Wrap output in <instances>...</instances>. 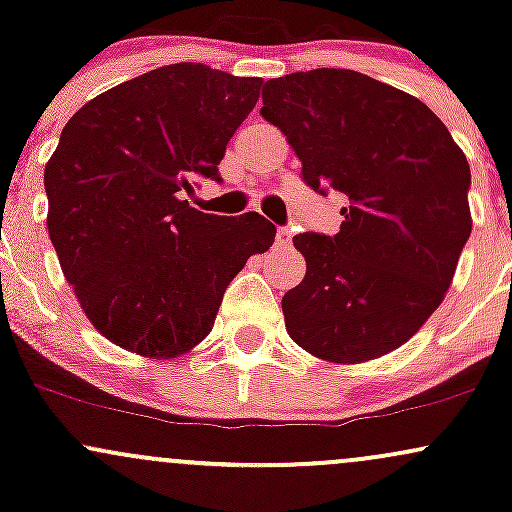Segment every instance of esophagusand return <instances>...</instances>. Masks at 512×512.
Instances as JSON below:
<instances>
[{
  "instance_id": "esophagus-1",
  "label": "esophagus",
  "mask_w": 512,
  "mask_h": 512,
  "mask_svg": "<svg viewBox=\"0 0 512 512\" xmlns=\"http://www.w3.org/2000/svg\"><path fill=\"white\" fill-rule=\"evenodd\" d=\"M291 238H293L291 228H279V231H276V245H279V248L291 245Z\"/></svg>"
}]
</instances>
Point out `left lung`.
<instances>
[{"label": "left lung", "mask_w": 512, "mask_h": 512, "mask_svg": "<svg viewBox=\"0 0 512 512\" xmlns=\"http://www.w3.org/2000/svg\"><path fill=\"white\" fill-rule=\"evenodd\" d=\"M260 115L284 132L315 192H342L337 236L293 238L305 279L286 332L330 363L409 342L450 289L472 233L467 156L428 105L354 69L269 79Z\"/></svg>", "instance_id": "8db88e82"}]
</instances>
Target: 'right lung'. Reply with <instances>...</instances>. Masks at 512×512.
<instances>
[{
    "mask_svg": "<svg viewBox=\"0 0 512 512\" xmlns=\"http://www.w3.org/2000/svg\"><path fill=\"white\" fill-rule=\"evenodd\" d=\"M262 79L199 62L151 69L79 108L45 166L48 233L64 279L105 339L146 358L187 354L223 291L276 228L257 211L204 214L187 195L219 180Z\"/></svg>",
    "mask_w": 512,
    "mask_h": 512,
    "instance_id": "add662e5",
    "label": "right lung"
}]
</instances>
